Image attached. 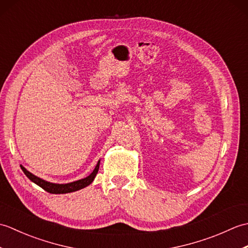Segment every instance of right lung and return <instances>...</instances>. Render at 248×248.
<instances>
[{"label": "right lung", "instance_id": "right-lung-1", "mask_svg": "<svg viewBox=\"0 0 248 248\" xmlns=\"http://www.w3.org/2000/svg\"><path fill=\"white\" fill-rule=\"evenodd\" d=\"M99 165H100V161H98L93 171L86 178L81 179V180H78V181H73L70 183H66V184H57V183H52V182L43 180L41 178H38L37 176L33 175L31 172H30L29 170H26L22 165H20V167H21V170H23V172L25 173V176L28 177L31 181H33L34 183L37 184V186L43 187L45 191H46L48 193H51V194H66V193L78 191V189L84 188L85 186H89V184L93 181L94 177H96V175H97V172L99 170Z\"/></svg>", "mask_w": 248, "mask_h": 248}]
</instances>
